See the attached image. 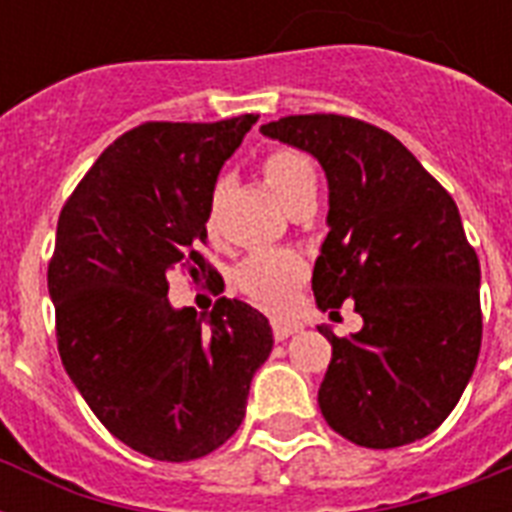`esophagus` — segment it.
<instances>
[{"label":"esophagus","mask_w":512,"mask_h":512,"mask_svg":"<svg viewBox=\"0 0 512 512\" xmlns=\"http://www.w3.org/2000/svg\"><path fill=\"white\" fill-rule=\"evenodd\" d=\"M303 329V324H297V321H273V337L276 340H287V337L297 335Z\"/></svg>","instance_id":"esophagus-1"}]
</instances>
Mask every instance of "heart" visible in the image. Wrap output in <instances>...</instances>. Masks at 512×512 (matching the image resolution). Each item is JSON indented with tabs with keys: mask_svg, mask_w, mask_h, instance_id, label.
Returning a JSON list of instances; mask_svg holds the SVG:
<instances>
[{
	"mask_svg": "<svg viewBox=\"0 0 512 512\" xmlns=\"http://www.w3.org/2000/svg\"><path fill=\"white\" fill-rule=\"evenodd\" d=\"M265 185L276 193V199L289 209L297 212L305 204H316V191H319V175L316 167L305 154L295 148H276L265 156L260 164ZM225 180H217L212 193H209L207 207V228L217 231V217L223 207ZM305 279L303 257L292 249H268L257 252L239 268V287L244 295H249L265 311L284 313L292 308L295 295Z\"/></svg>",
	"mask_w": 512,
	"mask_h": 512,
	"instance_id": "b5f03b06",
	"label": "heart"
}]
</instances>
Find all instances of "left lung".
I'll use <instances>...</instances> for the list:
<instances>
[{
    "label": "left lung",
    "mask_w": 512,
    "mask_h": 512,
    "mask_svg": "<svg viewBox=\"0 0 512 512\" xmlns=\"http://www.w3.org/2000/svg\"><path fill=\"white\" fill-rule=\"evenodd\" d=\"M265 138L311 154L329 185V233L313 265L321 311L356 303L364 327L332 342L319 388L329 428L366 449L430 436L473 377L481 265L460 209L390 132L350 116H284Z\"/></svg>",
    "instance_id": "left-lung-1"
}]
</instances>
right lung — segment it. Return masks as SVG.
<instances>
[{"instance_id": "obj_1", "label": "right lung", "mask_w": 512, "mask_h": 512, "mask_svg": "<svg viewBox=\"0 0 512 512\" xmlns=\"http://www.w3.org/2000/svg\"><path fill=\"white\" fill-rule=\"evenodd\" d=\"M257 122L140 124L100 154L60 212L47 287L60 361L103 425L151 460L185 462L239 430L271 356L263 313L217 300L170 303L172 271L212 276L209 193Z\"/></svg>"}]
</instances>
